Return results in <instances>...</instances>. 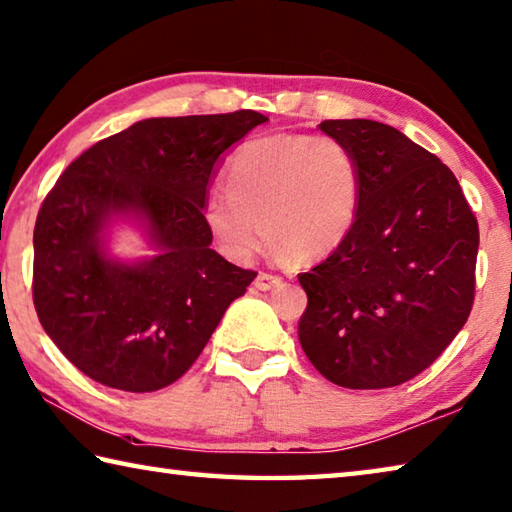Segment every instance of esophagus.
Returning <instances> with one entry per match:
<instances>
[{"mask_svg":"<svg viewBox=\"0 0 512 512\" xmlns=\"http://www.w3.org/2000/svg\"><path fill=\"white\" fill-rule=\"evenodd\" d=\"M284 284V279L279 275H270V273H259L255 279V288L259 290H273Z\"/></svg>","mask_w":512,"mask_h":512,"instance_id":"1","label":"esophagus"}]
</instances>
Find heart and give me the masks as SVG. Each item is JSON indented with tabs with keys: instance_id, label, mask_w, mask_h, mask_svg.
<instances>
[{
	"instance_id": "b5f03b06",
	"label": "heart",
	"mask_w": 512,
	"mask_h": 512,
	"mask_svg": "<svg viewBox=\"0 0 512 512\" xmlns=\"http://www.w3.org/2000/svg\"><path fill=\"white\" fill-rule=\"evenodd\" d=\"M226 190H213L202 217L219 250L248 262L264 242L299 262L328 257L353 233L362 175L346 144L324 135L284 133L237 150Z\"/></svg>"
}]
</instances>
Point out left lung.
<instances>
[{
    "instance_id": "obj_1",
    "label": "left lung",
    "mask_w": 512,
    "mask_h": 512,
    "mask_svg": "<svg viewBox=\"0 0 512 512\" xmlns=\"http://www.w3.org/2000/svg\"><path fill=\"white\" fill-rule=\"evenodd\" d=\"M362 175L353 233L308 273L299 344L328 382L390 388L422 373L453 342L475 299L477 219L457 177L373 119H326Z\"/></svg>"
}]
</instances>
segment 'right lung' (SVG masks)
Returning <instances> with one entry per match:
<instances>
[{
  "mask_svg": "<svg viewBox=\"0 0 512 512\" xmlns=\"http://www.w3.org/2000/svg\"><path fill=\"white\" fill-rule=\"evenodd\" d=\"M268 117L142 119L70 164L35 222L33 302L73 366L95 382L153 393L177 382L257 277L210 248L202 217L226 150ZM117 216L147 228L158 255L119 263L105 253Z\"/></svg>",
  "mask_w": 512,
  "mask_h": 512,
  "instance_id": "obj_1",
  "label": "right lung"
}]
</instances>
